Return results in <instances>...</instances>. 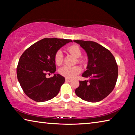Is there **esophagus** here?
I'll return each mask as SVG.
<instances>
[{
	"label": "esophagus",
	"mask_w": 135,
	"mask_h": 135,
	"mask_svg": "<svg viewBox=\"0 0 135 135\" xmlns=\"http://www.w3.org/2000/svg\"><path fill=\"white\" fill-rule=\"evenodd\" d=\"M72 81V80H71V79H67V78H66V79H65V81H67V82H70V81Z\"/></svg>",
	"instance_id": "1"
}]
</instances>
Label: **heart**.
Wrapping results in <instances>:
<instances>
[{
	"mask_svg": "<svg viewBox=\"0 0 135 135\" xmlns=\"http://www.w3.org/2000/svg\"><path fill=\"white\" fill-rule=\"evenodd\" d=\"M68 51L77 58V62L81 63L82 60L79 58L82 55V51L78 45H73L68 47ZM55 62L58 65H61L63 62V54L61 50H58L55 55ZM81 69L79 66L76 65L73 67L64 66L59 69V72L64 77L67 78H73L80 73Z\"/></svg>",
	"mask_w": 135,
	"mask_h": 135,
	"instance_id": "1",
	"label": "heart"
}]
</instances>
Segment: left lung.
Returning <instances> with one entry per match:
<instances>
[{"instance_id": "1", "label": "left lung", "mask_w": 135, "mask_h": 135, "mask_svg": "<svg viewBox=\"0 0 135 135\" xmlns=\"http://www.w3.org/2000/svg\"><path fill=\"white\" fill-rule=\"evenodd\" d=\"M74 42L86 52L88 62L82 76L89 79L79 81L76 94L86 101H100L113 91L117 82L118 66L115 59L109 50L97 43L84 40Z\"/></svg>"}]
</instances>
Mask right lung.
<instances>
[{
  "label": "right lung",
  "instance_id": "obj_1",
  "mask_svg": "<svg viewBox=\"0 0 135 135\" xmlns=\"http://www.w3.org/2000/svg\"><path fill=\"white\" fill-rule=\"evenodd\" d=\"M71 40L45 38L26 49L19 59L17 68L18 80L26 95L36 102L49 100L58 94L65 78L54 74L56 71L55 55Z\"/></svg>",
  "mask_w": 135,
  "mask_h": 135
}]
</instances>
